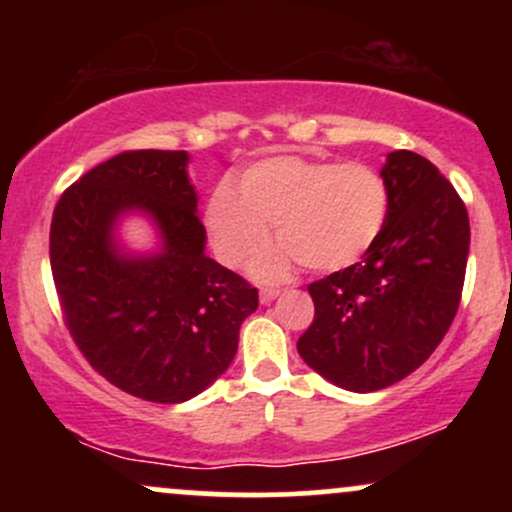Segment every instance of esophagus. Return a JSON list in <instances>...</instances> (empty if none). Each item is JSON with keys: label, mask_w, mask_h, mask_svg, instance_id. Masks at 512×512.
<instances>
[{"label": "esophagus", "mask_w": 512, "mask_h": 512, "mask_svg": "<svg viewBox=\"0 0 512 512\" xmlns=\"http://www.w3.org/2000/svg\"><path fill=\"white\" fill-rule=\"evenodd\" d=\"M279 289H274V286H264V289H260V301L262 303H272L276 296H279Z\"/></svg>", "instance_id": "esophagus-1"}]
</instances>
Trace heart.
Returning a JSON list of instances; mask_svg holds the SVG:
<instances>
[{
  "mask_svg": "<svg viewBox=\"0 0 512 512\" xmlns=\"http://www.w3.org/2000/svg\"><path fill=\"white\" fill-rule=\"evenodd\" d=\"M390 187L366 163L272 156L221 182L207 202V228L221 262L238 267L262 250L274 223L279 245L250 264L257 279H281L296 264L332 274L354 267L383 236Z\"/></svg>",
  "mask_w": 512,
  "mask_h": 512,
  "instance_id": "obj_1",
  "label": "heart"
}]
</instances>
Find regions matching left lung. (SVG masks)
<instances>
[{"label": "left lung", "instance_id": "8db88e82", "mask_svg": "<svg viewBox=\"0 0 512 512\" xmlns=\"http://www.w3.org/2000/svg\"><path fill=\"white\" fill-rule=\"evenodd\" d=\"M390 214L354 267L308 286L313 325L298 354L322 378L375 392L414 373L455 320L469 255V216L455 187L414 151L387 154Z\"/></svg>", "mask_w": 512, "mask_h": 512}]
</instances>
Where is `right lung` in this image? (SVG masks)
Segmentation results:
<instances>
[{"label":"right lung","instance_id":"add662e5","mask_svg":"<svg viewBox=\"0 0 512 512\" xmlns=\"http://www.w3.org/2000/svg\"><path fill=\"white\" fill-rule=\"evenodd\" d=\"M187 151H122L64 190L50 267L64 325L93 370L129 395L187 402L231 366L257 289L204 255L207 231ZM142 210L162 233L154 256H127L116 219Z\"/></svg>","mask_w":512,"mask_h":512}]
</instances>
